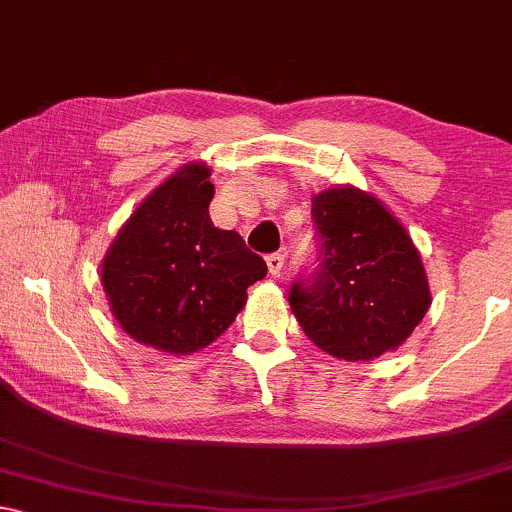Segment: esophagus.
<instances>
[{
    "label": "esophagus",
    "instance_id": "34e87169",
    "mask_svg": "<svg viewBox=\"0 0 512 512\" xmlns=\"http://www.w3.org/2000/svg\"><path fill=\"white\" fill-rule=\"evenodd\" d=\"M266 263H268L270 275L277 277L282 273V268H285V254H280V251H275V254H268Z\"/></svg>",
    "mask_w": 512,
    "mask_h": 512
}]
</instances>
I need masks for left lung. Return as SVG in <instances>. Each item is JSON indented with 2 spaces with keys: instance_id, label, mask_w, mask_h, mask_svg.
<instances>
[{
  "instance_id": "1",
  "label": "left lung",
  "mask_w": 512,
  "mask_h": 512,
  "mask_svg": "<svg viewBox=\"0 0 512 512\" xmlns=\"http://www.w3.org/2000/svg\"><path fill=\"white\" fill-rule=\"evenodd\" d=\"M315 268L289 289L306 337L334 358L370 361L396 349L432 304L413 239L356 187L313 197Z\"/></svg>"
}]
</instances>
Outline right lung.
<instances>
[{
	"label": "right lung",
	"mask_w": 512,
	"mask_h": 512,
	"mask_svg": "<svg viewBox=\"0 0 512 512\" xmlns=\"http://www.w3.org/2000/svg\"><path fill=\"white\" fill-rule=\"evenodd\" d=\"M211 170L189 163L156 187L113 239L102 266L111 311L154 349H204L235 323L266 261L208 216Z\"/></svg>",
	"instance_id": "1"
}]
</instances>
